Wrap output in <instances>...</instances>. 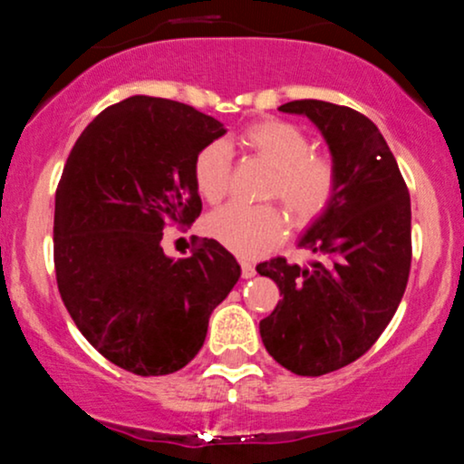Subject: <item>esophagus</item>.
Wrapping results in <instances>:
<instances>
[{
    "mask_svg": "<svg viewBox=\"0 0 464 464\" xmlns=\"http://www.w3.org/2000/svg\"><path fill=\"white\" fill-rule=\"evenodd\" d=\"M240 266H242V277L244 279H251L253 275H256V266H253L251 262H240Z\"/></svg>",
    "mask_w": 464,
    "mask_h": 464,
    "instance_id": "esophagus-1",
    "label": "esophagus"
}]
</instances>
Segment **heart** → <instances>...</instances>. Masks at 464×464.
Returning <instances> with one entry per match:
<instances>
[{
	"label": "heart",
	"mask_w": 464,
	"mask_h": 464,
	"mask_svg": "<svg viewBox=\"0 0 464 464\" xmlns=\"http://www.w3.org/2000/svg\"><path fill=\"white\" fill-rule=\"evenodd\" d=\"M237 142L275 169L266 198L282 200L299 227L317 222L328 213L339 193V169L330 156L314 154L313 140L288 121L266 119L244 127ZM193 182L211 205L224 200L233 185L231 147L222 140L207 142L193 158ZM286 213L275 205H233L207 220V231L240 257H259L286 236Z\"/></svg>",
	"instance_id": "b5f03b06"
}]
</instances>
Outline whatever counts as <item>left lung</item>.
<instances>
[{
  "instance_id": "left-lung-1",
  "label": "left lung",
  "mask_w": 464,
  "mask_h": 464,
  "mask_svg": "<svg viewBox=\"0 0 464 464\" xmlns=\"http://www.w3.org/2000/svg\"><path fill=\"white\" fill-rule=\"evenodd\" d=\"M279 110L306 114L322 130L339 169V193L299 242L317 262L304 268L275 257L257 266L282 295L259 322V334L279 365L322 376L368 353L403 299L411 266L410 191L368 116L314 99Z\"/></svg>"
}]
</instances>
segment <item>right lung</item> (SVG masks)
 <instances>
[{
  "mask_svg": "<svg viewBox=\"0 0 464 464\" xmlns=\"http://www.w3.org/2000/svg\"><path fill=\"white\" fill-rule=\"evenodd\" d=\"M224 127L191 105L130 96L74 142L54 200V273L70 317L105 359L140 376L178 372L200 353L240 264L202 237L185 259L162 228L202 211L193 158Z\"/></svg>",
  "mask_w": 464,
  "mask_h": 464,
  "instance_id": "right-lung-1",
  "label": "right lung"
}]
</instances>
